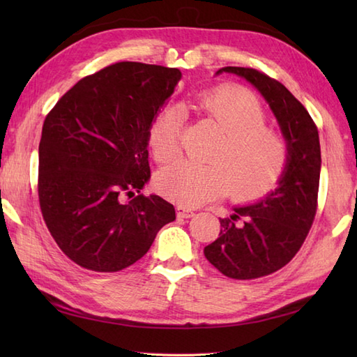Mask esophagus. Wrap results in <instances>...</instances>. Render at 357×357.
Returning <instances> with one entry per match:
<instances>
[{"instance_id":"obj_1","label":"esophagus","mask_w":357,"mask_h":357,"mask_svg":"<svg viewBox=\"0 0 357 357\" xmlns=\"http://www.w3.org/2000/svg\"><path fill=\"white\" fill-rule=\"evenodd\" d=\"M176 210H178V218L187 219V218H192V216H195V211H193L192 208H188V207L178 206V207H176Z\"/></svg>"}]
</instances>
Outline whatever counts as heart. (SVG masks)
I'll list each match as a JSON object with an SVG mask.
<instances>
[{
	"instance_id": "b5f03b06",
	"label": "heart",
	"mask_w": 357,
	"mask_h": 357,
	"mask_svg": "<svg viewBox=\"0 0 357 357\" xmlns=\"http://www.w3.org/2000/svg\"><path fill=\"white\" fill-rule=\"evenodd\" d=\"M184 109L211 121L224 133L208 155V164L173 162L161 170L158 187L167 198L188 207L227 195L241 202L259 201L282 181L290 146L282 133L267 127L268 116L247 89L216 87L195 93ZM184 116L165 109L150 127L149 142L158 162L178 155Z\"/></svg>"
}]
</instances>
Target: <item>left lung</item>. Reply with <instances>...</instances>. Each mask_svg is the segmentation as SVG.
<instances>
[{
	"label": "left lung",
	"mask_w": 357,
	"mask_h": 357,
	"mask_svg": "<svg viewBox=\"0 0 357 357\" xmlns=\"http://www.w3.org/2000/svg\"><path fill=\"white\" fill-rule=\"evenodd\" d=\"M253 84L275 113L290 146V162L275 192L219 218L221 231L204 248L207 261L231 279H257L290 262L312 229L321 176V144L307 109L279 81L248 67H222Z\"/></svg>",
	"instance_id": "obj_1"
}]
</instances>
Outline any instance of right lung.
<instances>
[{
    "mask_svg": "<svg viewBox=\"0 0 357 357\" xmlns=\"http://www.w3.org/2000/svg\"><path fill=\"white\" fill-rule=\"evenodd\" d=\"M179 79V69L116 63L79 79L45 116L38 198L52 238L79 267H130L176 219L170 202L139 192L151 123Z\"/></svg>",
    "mask_w": 357,
    "mask_h": 357,
    "instance_id": "1",
    "label": "right lung"
}]
</instances>
